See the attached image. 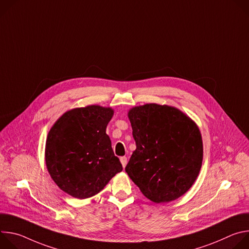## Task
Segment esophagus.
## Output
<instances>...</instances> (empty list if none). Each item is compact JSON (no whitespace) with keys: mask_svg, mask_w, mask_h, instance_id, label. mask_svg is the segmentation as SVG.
Segmentation results:
<instances>
[{"mask_svg":"<svg viewBox=\"0 0 249 249\" xmlns=\"http://www.w3.org/2000/svg\"><path fill=\"white\" fill-rule=\"evenodd\" d=\"M120 161H121V163H122V165H123V167H125L126 166V164H127V158L126 157H121L120 158Z\"/></svg>","mask_w":249,"mask_h":249,"instance_id":"1","label":"esophagus"}]
</instances>
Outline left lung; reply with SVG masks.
<instances>
[{
  "label": "left lung",
  "instance_id": "obj_1",
  "mask_svg": "<svg viewBox=\"0 0 249 249\" xmlns=\"http://www.w3.org/2000/svg\"><path fill=\"white\" fill-rule=\"evenodd\" d=\"M128 117L136 142L125 170L148 199L165 203L182 196L202 165L197 125L172 106L156 103L132 108Z\"/></svg>",
  "mask_w": 249,
  "mask_h": 249
}]
</instances>
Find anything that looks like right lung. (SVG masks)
I'll use <instances>...</instances> for the list:
<instances>
[{"mask_svg": "<svg viewBox=\"0 0 249 249\" xmlns=\"http://www.w3.org/2000/svg\"><path fill=\"white\" fill-rule=\"evenodd\" d=\"M111 108L90 105L63 114L48 133L45 160L54 182L78 199L89 198L122 171L106 127Z\"/></svg>", "mask_w": 249, "mask_h": 249, "instance_id": "1", "label": "right lung"}]
</instances>
